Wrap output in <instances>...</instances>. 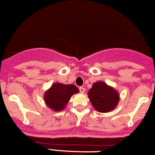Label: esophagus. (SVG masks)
Listing matches in <instances>:
<instances>
[{"mask_svg":"<svg viewBox=\"0 0 155 155\" xmlns=\"http://www.w3.org/2000/svg\"><path fill=\"white\" fill-rule=\"evenodd\" d=\"M79 90H80V91H81V93L85 92V89H84V87H82V86H81V87L79 88Z\"/></svg>","mask_w":155,"mask_h":155,"instance_id":"1","label":"esophagus"}]
</instances>
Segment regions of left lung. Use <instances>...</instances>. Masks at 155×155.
I'll return each instance as SVG.
<instances>
[{"label":"left lung","instance_id":"8db88e82","mask_svg":"<svg viewBox=\"0 0 155 155\" xmlns=\"http://www.w3.org/2000/svg\"><path fill=\"white\" fill-rule=\"evenodd\" d=\"M88 94L93 107L100 112L111 111L119 102L117 91L101 81L94 83Z\"/></svg>","mask_w":155,"mask_h":155}]
</instances>
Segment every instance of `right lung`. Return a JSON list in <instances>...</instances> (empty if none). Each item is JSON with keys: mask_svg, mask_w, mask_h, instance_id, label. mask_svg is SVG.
<instances>
[{"mask_svg": "<svg viewBox=\"0 0 155 155\" xmlns=\"http://www.w3.org/2000/svg\"><path fill=\"white\" fill-rule=\"evenodd\" d=\"M77 86L72 84H54L44 94L46 105L54 111H61L66 107L71 95L78 92Z\"/></svg>", "mask_w": 155, "mask_h": 155, "instance_id": "right-lung-1", "label": "right lung"}]
</instances>
